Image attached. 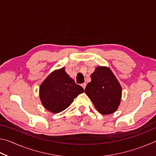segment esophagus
Wrapping results in <instances>:
<instances>
[{"mask_svg": "<svg viewBox=\"0 0 156 156\" xmlns=\"http://www.w3.org/2000/svg\"><path fill=\"white\" fill-rule=\"evenodd\" d=\"M86 85H87V84L85 83H83V84H81V86L82 87H83V88L84 89H85V87H86Z\"/></svg>", "mask_w": 156, "mask_h": 156, "instance_id": "1", "label": "esophagus"}]
</instances>
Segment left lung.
Returning <instances> with one entry per match:
<instances>
[{"label":"left lung","mask_w":156,"mask_h":156,"mask_svg":"<svg viewBox=\"0 0 156 156\" xmlns=\"http://www.w3.org/2000/svg\"><path fill=\"white\" fill-rule=\"evenodd\" d=\"M91 81L84 92L96 109L103 115L114 113L118 109L122 96L119 82L107 67H98L91 75Z\"/></svg>","instance_id":"1"}]
</instances>
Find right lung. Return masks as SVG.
I'll return each mask as SVG.
<instances>
[{"instance_id":"1","label":"right lung","mask_w":156,"mask_h":156,"mask_svg":"<svg viewBox=\"0 0 156 156\" xmlns=\"http://www.w3.org/2000/svg\"><path fill=\"white\" fill-rule=\"evenodd\" d=\"M83 91V88L76 84L62 67L47 76L41 84L39 94L43 107L50 112L58 113L67 109Z\"/></svg>"}]
</instances>
